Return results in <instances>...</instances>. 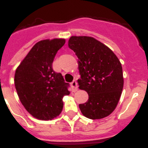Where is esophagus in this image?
<instances>
[{"label":"esophagus","instance_id":"esophagus-1","mask_svg":"<svg viewBox=\"0 0 148 148\" xmlns=\"http://www.w3.org/2000/svg\"><path fill=\"white\" fill-rule=\"evenodd\" d=\"M71 87L74 92L78 90V84H77L76 81L74 80L73 82H71Z\"/></svg>","mask_w":148,"mask_h":148}]
</instances>
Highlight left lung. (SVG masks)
<instances>
[{"label":"left lung","instance_id":"1","mask_svg":"<svg viewBox=\"0 0 148 148\" xmlns=\"http://www.w3.org/2000/svg\"><path fill=\"white\" fill-rule=\"evenodd\" d=\"M69 47L78 57L81 75L78 83L89 99L79 104L82 114L90 119H100L113 113L124 86L121 62L108 47L89 36H72Z\"/></svg>","mask_w":148,"mask_h":148}]
</instances>
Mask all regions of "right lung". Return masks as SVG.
I'll list each match as a JSON object with an SVG mask.
<instances>
[{"label": "right lung", "instance_id": "add662e5", "mask_svg": "<svg viewBox=\"0 0 148 148\" xmlns=\"http://www.w3.org/2000/svg\"><path fill=\"white\" fill-rule=\"evenodd\" d=\"M65 39H46L32 47L18 66L15 86L21 102L27 112L40 120H51L63 109V97L70 94L69 84L53 69L56 53Z\"/></svg>", "mask_w": 148, "mask_h": 148}]
</instances>
